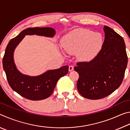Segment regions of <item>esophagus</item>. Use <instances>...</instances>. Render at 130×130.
Wrapping results in <instances>:
<instances>
[{
  "label": "esophagus",
  "mask_w": 130,
  "mask_h": 130,
  "mask_svg": "<svg viewBox=\"0 0 130 130\" xmlns=\"http://www.w3.org/2000/svg\"><path fill=\"white\" fill-rule=\"evenodd\" d=\"M74 69V68H73V67L72 65H70L69 67V72H71V71H72V70H73Z\"/></svg>",
  "instance_id": "obj_1"
}]
</instances>
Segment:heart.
I'll return each mask as SVG.
<instances>
[{"label":"heart","mask_w":130,"mask_h":130,"mask_svg":"<svg viewBox=\"0 0 130 130\" xmlns=\"http://www.w3.org/2000/svg\"><path fill=\"white\" fill-rule=\"evenodd\" d=\"M104 39L100 32L84 28H76L63 37L62 45L65 52L74 55L78 60L88 62L97 56L103 47Z\"/></svg>","instance_id":"heart-1"}]
</instances>
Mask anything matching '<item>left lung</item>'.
Returning <instances> with one entry per match:
<instances>
[{"instance_id": "8db88e82", "label": "left lung", "mask_w": 130, "mask_h": 130, "mask_svg": "<svg viewBox=\"0 0 130 130\" xmlns=\"http://www.w3.org/2000/svg\"><path fill=\"white\" fill-rule=\"evenodd\" d=\"M103 29L105 39L99 53L88 62L77 63L74 68L79 74V93L91 100L104 98L120 87L128 62L123 38L108 26Z\"/></svg>"}]
</instances>
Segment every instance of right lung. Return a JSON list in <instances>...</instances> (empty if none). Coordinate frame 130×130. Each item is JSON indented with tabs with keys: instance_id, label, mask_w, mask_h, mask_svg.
Instances as JSON below:
<instances>
[{
	"instance_id": "1",
	"label": "right lung",
	"mask_w": 130,
	"mask_h": 130,
	"mask_svg": "<svg viewBox=\"0 0 130 130\" xmlns=\"http://www.w3.org/2000/svg\"><path fill=\"white\" fill-rule=\"evenodd\" d=\"M56 30L51 27L28 28L11 39L6 47L3 67L11 88L23 98L31 100L45 99L53 92L57 81L68 72V66L49 70L37 76L23 74L17 69L14 60L15 48L26 35H37L52 38Z\"/></svg>"
}]
</instances>
